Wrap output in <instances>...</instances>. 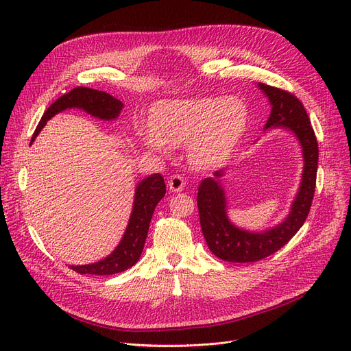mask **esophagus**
<instances>
[{"label": "esophagus", "mask_w": 351, "mask_h": 351, "mask_svg": "<svg viewBox=\"0 0 351 351\" xmlns=\"http://www.w3.org/2000/svg\"><path fill=\"white\" fill-rule=\"evenodd\" d=\"M168 186L172 192H180L183 188H185V179H183L180 175H173L168 179Z\"/></svg>", "instance_id": "esophagus-1"}]
</instances>
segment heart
<instances>
[{
    "label": "heart",
    "instance_id": "obj_1",
    "mask_svg": "<svg viewBox=\"0 0 351 351\" xmlns=\"http://www.w3.org/2000/svg\"><path fill=\"white\" fill-rule=\"evenodd\" d=\"M246 123L247 108L236 97L182 99L160 104L152 126L142 128L139 136L159 154L186 145L191 162L209 168L233 149Z\"/></svg>",
    "mask_w": 351,
    "mask_h": 351
}]
</instances>
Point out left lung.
Returning <instances> with one entry per match:
<instances>
[{"label":"left lung","mask_w":351,"mask_h":351,"mask_svg":"<svg viewBox=\"0 0 351 351\" xmlns=\"http://www.w3.org/2000/svg\"><path fill=\"white\" fill-rule=\"evenodd\" d=\"M271 105L266 129L282 128L290 131L300 143L303 173L300 188L290 212L282 223L263 232H250L233 225L228 217V202L220 178L225 171H216L213 178L202 180L197 191L200 228L210 252L225 262L249 263L262 261L278 252L303 226L315 196L319 145L303 104L287 90L266 84H257Z\"/></svg>","instance_id":"left-lung-1"}]
</instances>
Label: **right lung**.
<instances>
[{
    "label": "right lung",
    "mask_w": 351,
    "mask_h": 351,
    "mask_svg": "<svg viewBox=\"0 0 351 351\" xmlns=\"http://www.w3.org/2000/svg\"><path fill=\"white\" fill-rule=\"evenodd\" d=\"M71 108L82 109L86 114L102 121H114L119 117L123 104L119 99L110 97L104 90H97L85 86L73 88L68 94L55 101L45 110L32 135L31 143L35 141L36 136H38L47 121L62 112V110ZM165 193L166 186L162 175L154 173L141 180L135 189V199L131 217H129L126 230L115 250L97 263L69 267L81 274L97 276L115 274L132 267L139 261L141 253L145 246L147 230H149V223L154 210L159 204V200L165 196Z\"/></svg>",
    "instance_id": "add662e5"
}]
</instances>
